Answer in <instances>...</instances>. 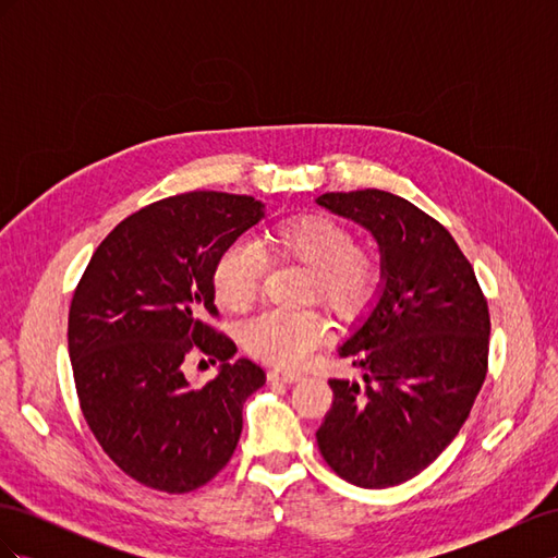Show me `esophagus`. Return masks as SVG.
Listing matches in <instances>:
<instances>
[{
    "label": "esophagus",
    "instance_id": "1",
    "mask_svg": "<svg viewBox=\"0 0 558 558\" xmlns=\"http://www.w3.org/2000/svg\"><path fill=\"white\" fill-rule=\"evenodd\" d=\"M302 375L295 373V369H283V367H275V369H269V373H267L269 381H281V384H293Z\"/></svg>",
    "mask_w": 558,
    "mask_h": 558
}]
</instances>
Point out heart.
<instances>
[{"mask_svg":"<svg viewBox=\"0 0 558 558\" xmlns=\"http://www.w3.org/2000/svg\"><path fill=\"white\" fill-rule=\"evenodd\" d=\"M263 248L275 263L307 267L305 300H320L335 314H359L373 298L379 269L373 253L356 244V234L320 211L283 218L265 234ZM267 259L253 242L228 244L211 267V291L226 312H246L256 300ZM330 337L328 318L316 312H263L244 326L248 353L275 365H300Z\"/></svg>","mask_w":558,"mask_h":558,"instance_id":"heart-1","label":"heart"}]
</instances>
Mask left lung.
<instances>
[{"mask_svg":"<svg viewBox=\"0 0 558 558\" xmlns=\"http://www.w3.org/2000/svg\"><path fill=\"white\" fill-rule=\"evenodd\" d=\"M318 205L375 234L386 283L342 344L365 384L328 381L316 442L342 480L396 486L447 449L475 404L488 367L486 295L451 232L404 197L365 189L326 193Z\"/></svg>","mask_w":558,"mask_h":558,"instance_id":"left-lung-1","label":"left lung"}]
</instances>
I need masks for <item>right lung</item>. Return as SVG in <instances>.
<instances>
[{"mask_svg": "<svg viewBox=\"0 0 558 558\" xmlns=\"http://www.w3.org/2000/svg\"><path fill=\"white\" fill-rule=\"evenodd\" d=\"M251 195L191 191L123 218L83 272L70 307V359L81 412L128 477L165 494H191L232 459L244 400L265 384L214 326L211 267L260 221ZM191 355L223 362L191 387Z\"/></svg>", "mask_w": 558, "mask_h": 558, "instance_id": "1", "label": "right lung"}]
</instances>
